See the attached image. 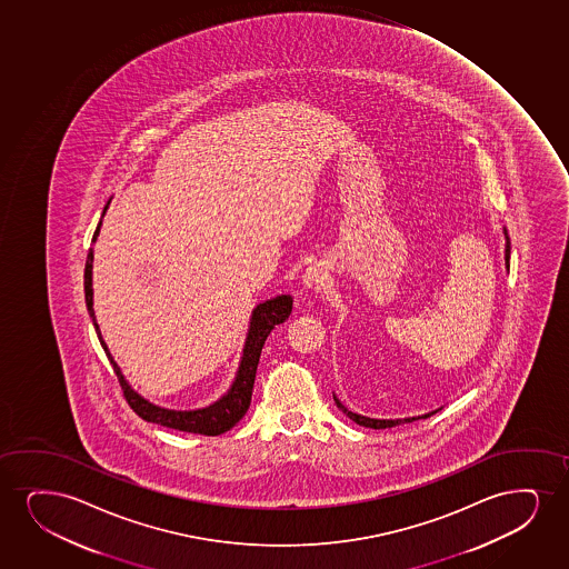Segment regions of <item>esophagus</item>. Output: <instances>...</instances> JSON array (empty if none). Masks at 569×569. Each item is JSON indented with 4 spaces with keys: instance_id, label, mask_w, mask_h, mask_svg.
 Masks as SVG:
<instances>
[{
    "instance_id": "esophagus-1",
    "label": "esophagus",
    "mask_w": 569,
    "mask_h": 569,
    "mask_svg": "<svg viewBox=\"0 0 569 569\" xmlns=\"http://www.w3.org/2000/svg\"><path fill=\"white\" fill-rule=\"evenodd\" d=\"M325 271L323 267L319 266V263H313V266L308 267L302 274V281L306 287H319V284H323Z\"/></svg>"
}]
</instances>
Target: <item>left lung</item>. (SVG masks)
<instances>
[{
    "mask_svg": "<svg viewBox=\"0 0 569 569\" xmlns=\"http://www.w3.org/2000/svg\"><path fill=\"white\" fill-rule=\"evenodd\" d=\"M503 234H506V263H508V267H510V237H508V230L503 229ZM335 402H337V406H339L340 410L345 411L346 416L352 419V421H356L358 425H363V427H371V429H390V427H396V425L403 423V421H406V423H410V421L421 419H369L363 418V416H358V413H352V411L346 410L345 406L339 402V398H337V396H335ZM432 413H437V411H432ZM432 413H427V416H423V419L431 418Z\"/></svg>",
    "mask_w": 569,
    "mask_h": 569,
    "instance_id": "1",
    "label": "left lung"
}]
</instances>
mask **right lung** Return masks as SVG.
<instances>
[{"instance_id": "obj_1", "label": "right lung", "mask_w": 569, "mask_h": 569, "mask_svg": "<svg viewBox=\"0 0 569 569\" xmlns=\"http://www.w3.org/2000/svg\"><path fill=\"white\" fill-rule=\"evenodd\" d=\"M109 206V202H108ZM103 208V213L106 209ZM101 221L96 227L94 242L98 232H100ZM92 250L87 256V267H84V295H87L88 311L94 321L96 332L100 339L101 348L106 350L108 360L113 366V371L117 375V381L121 385L122 396L130 406V410L134 411L137 416L150 421V423L163 425L169 429H177V431L194 432V435H206V437H217L221 432L229 431L234 425L244 418L246 411L250 408L252 402L253 381H256V371H258L259 356H261V348L266 345L269 332L273 331L274 325L282 323L288 319L290 311H292V298L290 296H277L273 300L266 303H259L258 308L253 310L252 323H250V332H248V340H246L244 356H242V363L238 369V377L229 395L223 396L219 402L209 406L206 410L198 411H173L163 410L153 403L146 402L142 396H138L134 390L130 389L124 377L121 375V369L117 367L116 361L109 353L108 346L101 340L100 329L96 325L94 308H92Z\"/></svg>"}]
</instances>
